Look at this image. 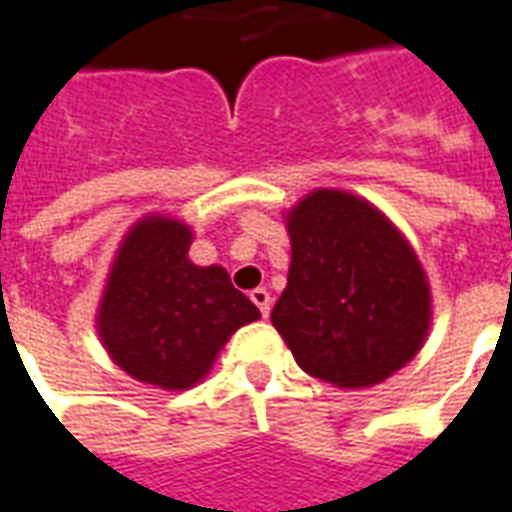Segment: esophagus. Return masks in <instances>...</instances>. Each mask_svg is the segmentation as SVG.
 <instances>
[{
    "mask_svg": "<svg viewBox=\"0 0 512 512\" xmlns=\"http://www.w3.org/2000/svg\"><path fill=\"white\" fill-rule=\"evenodd\" d=\"M251 300H253V305L259 308L261 316L267 319V316H270V308H272L270 292H267V289H253V292H251Z\"/></svg>",
    "mask_w": 512,
    "mask_h": 512,
    "instance_id": "1",
    "label": "esophagus"
}]
</instances>
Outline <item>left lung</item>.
<instances>
[{"mask_svg": "<svg viewBox=\"0 0 512 512\" xmlns=\"http://www.w3.org/2000/svg\"><path fill=\"white\" fill-rule=\"evenodd\" d=\"M292 264L272 324L305 374L379 384L412 360L431 292L409 242L368 201L316 190L289 215Z\"/></svg>", "mask_w": 512, "mask_h": 512, "instance_id": "8db88e82", "label": "left lung"}]
</instances>
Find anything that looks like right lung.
Listing matches in <instances>:
<instances>
[{"mask_svg": "<svg viewBox=\"0 0 512 512\" xmlns=\"http://www.w3.org/2000/svg\"><path fill=\"white\" fill-rule=\"evenodd\" d=\"M190 229L147 218L133 226L100 302V338L133 379L185 390L210 371L220 346L261 313L223 267L188 259Z\"/></svg>", "mask_w": 512, "mask_h": 512, "instance_id": "obj_1", "label": "right lung"}]
</instances>
